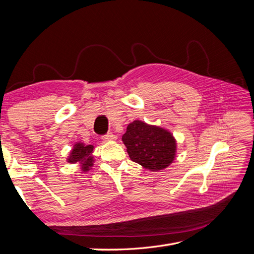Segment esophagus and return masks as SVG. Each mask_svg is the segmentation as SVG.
<instances>
[{
    "label": "esophagus",
    "mask_w": 254,
    "mask_h": 254,
    "mask_svg": "<svg viewBox=\"0 0 254 254\" xmlns=\"http://www.w3.org/2000/svg\"><path fill=\"white\" fill-rule=\"evenodd\" d=\"M102 140H103L104 142H110V141L114 140V135H113L112 133H107V134H105V135L102 136Z\"/></svg>",
    "instance_id": "esophagus-1"
}]
</instances>
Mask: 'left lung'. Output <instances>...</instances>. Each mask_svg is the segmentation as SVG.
<instances>
[{
    "mask_svg": "<svg viewBox=\"0 0 254 254\" xmlns=\"http://www.w3.org/2000/svg\"><path fill=\"white\" fill-rule=\"evenodd\" d=\"M127 152L133 162L157 172L164 170L175 160L176 140L168 130L133 121L122 136Z\"/></svg>",
    "mask_w": 254,
    "mask_h": 254,
    "instance_id": "8db88e82",
    "label": "left lung"
}]
</instances>
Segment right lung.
I'll use <instances>...</instances> for the list:
<instances>
[{"instance_id": "add662e5", "label": "right lung", "mask_w": 254, "mask_h": 254, "mask_svg": "<svg viewBox=\"0 0 254 254\" xmlns=\"http://www.w3.org/2000/svg\"><path fill=\"white\" fill-rule=\"evenodd\" d=\"M94 146L84 145L83 143H76L67 158L68 163H80L82 172H88L93 166L94 158L92 157Z\"/></svg>"}]
</instances>
